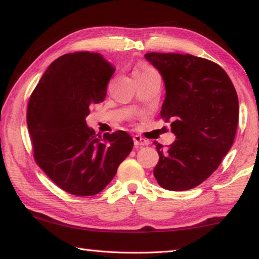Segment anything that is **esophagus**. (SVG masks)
I'll return each mask as SVG.
<instances>
[{"instance_id": "34e87169", "label": "esophagus", "mask_w": 259, "mask_h": 259, "mask_svg": "<svg viewBox=\"0 0 259 259\" xmlns=\"http://www.w3.org/2000/svg\"><path fill=\"white\" fill-rule=\"evenodd\" d=\"M134 143L136 147H142V146H146L148 145V142L146 139H144L140 136H135L134 137Z\"/></svg>"}]
</instances>
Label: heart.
I'll list each match as a JSON object with an SVG mask.
<instances>
[{
    "label": "heart",
    "mask_w": 259,
    "mask_h": 259,
    "mask_svg": "<svg viewBox=\"0 0 259 259\" xmlns=\"http://www.w3.org/2000/svg\"><path fill=\"white\" fill-rule=\"evenodd\" d=\"M151 72H154V69H153L151 66H148L147 64H142V65H139L137 68H135L133 74H134V77L137 78V77L146 75V74L151 73Z\"/></svg>",
    "instance_id": "heart-1"
}]
</instances>
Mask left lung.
Masks as SVG:
<instances>
[{
	"mask_svg": "<svg viewBox=\"0 0 259 259\" xmlns=\"http://www.w3.org/2000/svg\"><path fill=\"white\" fill-rule=\"evenodd\" d=\"M161 73L165 87L161 117L172 119L176 140L159 143L153 174L161 187L186 191L200 185L218 168L233 145L239 100L226 72L208 59L192 55H145Z\"/></svg>",
	"mask_w": 259,
	"mask_h": 259,
	"instance_id": "obj_1",
	"label": "left lung"
}]
</instances>
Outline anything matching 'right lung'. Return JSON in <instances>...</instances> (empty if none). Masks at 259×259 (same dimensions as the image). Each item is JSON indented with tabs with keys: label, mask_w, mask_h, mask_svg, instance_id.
I'll use <instances>...</instances> for the list:
<instances>
[{
	"label": "right lung",
	"mask_w": 259,
	"mask_h": 259,
	"mask_svg": "<svg viewBox=\"0 0 259 259\" xmlns=\"http://www.w3.org/2000/svg\"><path fill=\"white\" fill-rule=\"evenodd\" d=\"M114 71L100 54H66L52 61L29 98L27 125L34 159L69 194L102 192L134 147L125 131L100 137L87 125L89 108L106 97Z\"/></svg>",
	"instance_id": "obj_1"
}]
</instances>
